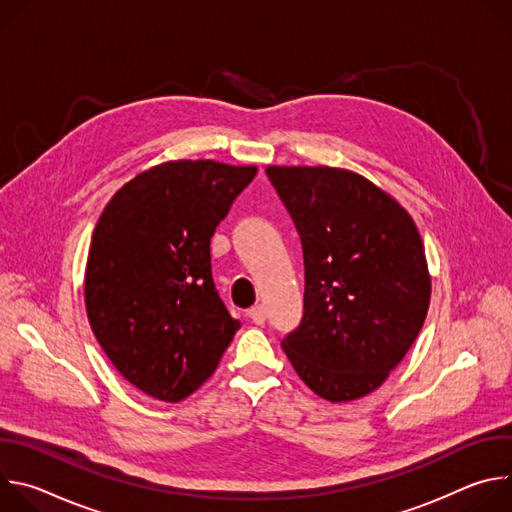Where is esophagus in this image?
<instances>
[{
    "label": "esophagus",
    "instance_id": "obj_1",
    "mask_svg": "<svg viewBox=\"0 0 512 512\" xmlns=\"http://www.w3.org/2000/svg\"><path fill=\"white\" fill-rule=\"evenodd\" d=\"M247 316L255 322V324H265V320H267V310L261 306V304H257V306H253L249 312H247Z\"/></svg>",
    "mask_w": 512,
    "mask_h": 512
}]
</instances>
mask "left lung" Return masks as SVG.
Returning a JSON list of instances; mask_svg holds the SVG:
<instances>
[{
	"instance_id": "8db88e82",
	"label": "left lung",
	"mask_w": 512,
	"mask_h": 512,
	"mask_svg": "<svg viewBox=\"0 0 512 512\" xmlns=\"http://www.w3.org/2000/svg\"><path fill=\"white\" fill-rule=\"evenodd\" d=\"M302 235L304 318L283 342L300 379L346 403L379 389L431 300L421 235L387 190L346 168L267 166Z\"/></svg>"
}]
</instances>
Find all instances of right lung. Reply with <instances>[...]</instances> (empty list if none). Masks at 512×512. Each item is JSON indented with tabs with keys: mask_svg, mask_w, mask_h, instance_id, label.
<instances>
[{
	"mask_svg": "<svg viewBox=\"0 0 512 512\" xmlns=\"http://www.w3.org/2000/svg\"><path fill=\"white\" fill-rule=\"evenodd\" d=\"M257 166L170 160L103 208L85 269L91 330L135 389L178 403L218 367L241 328L218 298L210 237Z\"/></svg>",
	"mask_w": 512,
	"mask_h": 512,
	"instance_id": "right-lung-1",
	"label": "right lung"
}]
</instances>
